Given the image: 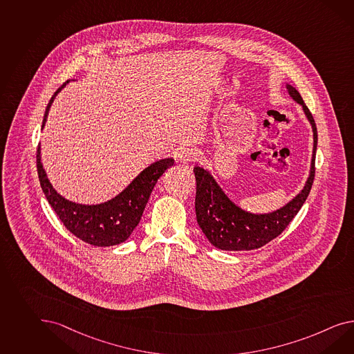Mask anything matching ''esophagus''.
<instances>
[{"label": "esophagus", "instance_id": "obj_1", "mask_svg": "<svg viewBox=\"0 0 354 354\" xmlns=\"http://www.w3.org/2000/svg\"><path fill=\"white\" fill-rule=\"evenodd\" d=\"M198 156H199V153H198V150L195 147L183 146V147H180L178 151H177V158H178V160L182 162V163H189V162H192V160H196Z\"/></svg>", "mask_w": 354, "mask_h": 354}]
</instances>
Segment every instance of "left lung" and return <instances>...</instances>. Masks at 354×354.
Segmentation results:
<instances>
[{"label":"left lung","instance_id":"obj_1","mask_svg":"<svg viewBox=\"0 0 354 354\" xmlns=\"http://www.w3.org/2000/svg\"><path fill=\"white\" fill-rule=\"evenodd\" d=\"M291 99L301 105L313 132V154L304 187L281 208L270 213H252L236 205L221 189L214 177L203 167H195L196 198L195 212L201 231L210 244L221 250H253L281 234L307 200L315 180V158L317 150V127L307 105L295 87L286 83Z\"/></svg>","mask_w":354,"mask_h":354}]
</instances>
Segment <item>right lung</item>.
<instances>
[{
    "instance_id": "obj_1",
    "label": "right lung",
    "mask_w": 354,
    "mask_h": 354,
    "mask_svg": "<svg viewBox=\"0 0 354 354\" xmlns=\"http://www.w3.org/2000/svg\"><path fill=\"white\" fill-rule=\"evenodd\" d=\"M68 82L55 92L47 104L42 129L56 95L62 91ZM173 164V158L156 160L140 173L115 198L100 204L88 205L65 199L55 190L41 162V146L37 149V172L48 204L73 235L95 246H113L127 240L142 217L156 182Z\"/></svg>"
}]
</instances>
